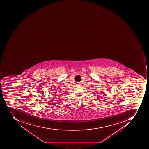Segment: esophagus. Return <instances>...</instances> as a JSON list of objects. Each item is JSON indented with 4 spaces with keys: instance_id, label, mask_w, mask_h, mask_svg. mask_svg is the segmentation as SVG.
Wrapping results in <instances>:
<instances>
[{
    "instance_id": "esophagus-1",
    "label": "esophagus",
    "mask_w": 149,
    "mask_h": 149,
    "mask_svg": "<svg viewBox=\"0 0 149 149\" xmlns=\"http://www.w3.org/2000/svg\"><path fill=\"white\" fill-rule=\"evenodd\" d=\"M77 86L78 87L80 86H81V83H80V82H77Z\"/></svg>"
}]
</instances>
